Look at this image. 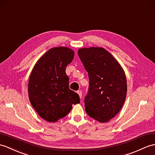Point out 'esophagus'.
I'll return each instance as SVG.
<instances>
[{
	"instance_id": "1",
	"label": "esophagus",
	"mask_w": 155,
	"mask_h": 155,
	"mask_svg": "<svg viewBox=\"0 0 155 155\" xmlns=\"http://www.w3.org/2000/svg\"><path fill=\"white\" fill-rule=\"evenodd\" d=\"M77 93H78V94L79 95V96H80V98H82V91H78Z\"/></svg>"
}]
</instances>
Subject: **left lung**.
Segmentation results:
<instances>
[{
    "label": "left lung",
    "instance_id": "8db88e82",
    "mask_svg": "<svg viewBox=\"0 0 155 155\" xmlns=\"http://www.w3.org/2000/svg\"><path fill=\"white\" fill-rule=\"evenodd\" d=\"M78 54L90 80L85 111L99 122L109 121L121 110L126 98L127 80L123 68L103 48H81Z\"/></svg>",
    "mask_w": 155,
    "mask_h": 155
}]
</instances>
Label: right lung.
Masks as SVG:
<instances>
[{"instance_id": "1", "label": "right lung", "mask_w": 155, "mask_h": 155, "mask_svg": "<svg viewBox=\"0 0 155 155\" xmlns=\"http://www.w3.org/2000/svg\"><path fill=\"white\" fill-rule=\"evenodd\" d=\"M73 50L67 47L49 49L39 58L29 77L30 102L42 119L55 122L69 114L73 104L80 103L77 92L69 88L67 66L74 58Z\"/></svg>"}]
</instances>
